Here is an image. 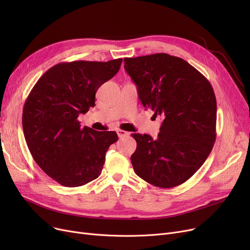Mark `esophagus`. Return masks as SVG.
<instances>
[{
  "instance_id": "34e87169",
  "label": "esophagus",
  "mask_w": 250,
  "mask_h": 250,
  "mask_svg": "<svg viewBox=\"0 0 250 250\" xmlns=\"http://www.w3.org/2000/svg\"><path fill=\"white\" fill-rule=\"evenodd\" d=\"M116 133H117V136H118V137H120V138L127 137V136L129 135V133L125 132V130H124V129H117V130H116Z\"/></svg>"
}]
</instances>
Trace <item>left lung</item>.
<instances>
[{
    "label": "left lung",
    "mask_w": 250,
    "mask_h": 250,
    "mask_svg": "<svg viewBox=\"0 0 250 250\" xmlns=\"http://www.w3.org/2000/svg\"><path fill=\"white\" fill-rule=\"evenodd\" d=\"M125 69L145 108L163 117L157 139L133 134L135 172L157 188L177 187L204 164L216 141L217 101L208 79L167 54L125 58Z\"/></svg>",
    "instance_id": "1"
}]
</instances>
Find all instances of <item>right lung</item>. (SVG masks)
I'll list each match as a JSON object with an SVG mask.
<instances>
[{
    "instance_id": "right-lung-1",
    "label": "right lung",
    "mask_w": 250,
    "mask_h": 250,
    "mask_svg": "<svg viewBox=\"0 0 250 250\" xmlns=\"http://www.w3.org/2000/svg\"><path fill=\"white\" fill-rule=\"evenodd\" d=\"M123 59L75 61L48 69L30 91L22 114L24 137L34 161L61 186L96 179L115 132L82 127L79 114L94 107L98 88L118 72Z\"/></svg>"
}]
</instances>
